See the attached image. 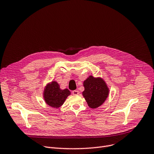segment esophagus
I'll list each match as a JSON object with an SVG mask.
<instances>
[{"instance_id": "34e87169", "label": "esophagus", "mask_w": 154, "mask_h": 154, "mask_svg": "<svg viewBox=\"0 0 154 154\" xmlns=\"http://www.w3.org/2000/svg\"><path fill=\"white\" fill-rule=\"evenodd\" d=\"M72 93L74 94V95H77V94H78L79 93V92L78 90H74V91H72Z\"/></svg>"}]
</instances>
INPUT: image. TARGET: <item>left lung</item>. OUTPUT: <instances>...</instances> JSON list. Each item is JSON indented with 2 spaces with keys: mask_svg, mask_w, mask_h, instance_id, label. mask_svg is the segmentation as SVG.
Returning <instances> with one entry per match:
<instances>
[{
  "mask_svg": "<svg viewBox=\"0 0 154 154\" xmlns=\"http://www.w3.org/2000/svg\"><path fill=\"white\" fill-rule=\"evenodd\" d=\"M83 86L85 90L82 94L90 108L95 109L103 104L108 97L109 89L103 78L90 75L83 82Z\"/></svg>",
  "mask_w": 154,
  "mask_h": 154,
  "instance_id": "1",
  "label": "left lung"
}]
</instances>
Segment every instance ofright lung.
I'll return each mask as SVG.
<instances>
[{
    "mask_svg": "<svg viewBox=\"0 0 154 154\" xmlns=\"http://www.w3.org/2000/svg\"><path fill=\"white\" fill-rule=\"evenodd\" d=\"M70 94L71 92L68 89H61L59 83L56 81L48 83L43 90V98L45 103L54 108L61 107Z\"/></svg>",
    "mask_w": 154,
    "mask_h": 154,
    "instance_id": "right-lung-1",
    "label": "right lung"
}]
</instances>
